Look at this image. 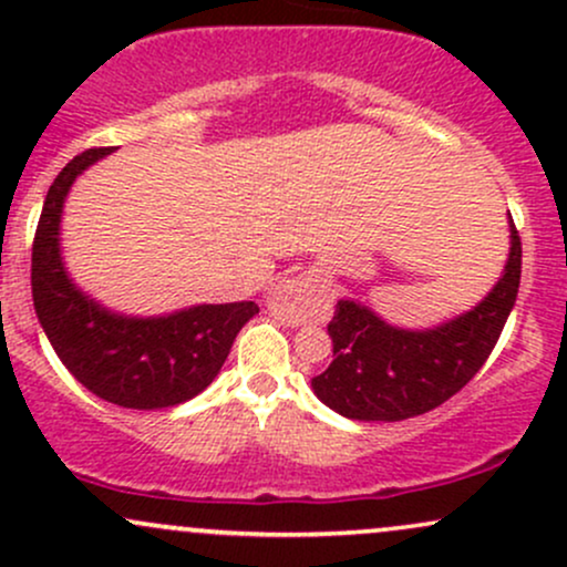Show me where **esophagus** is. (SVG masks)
<instances>
[{
  "mask_svg": "<svg viewBox=\"0 0 567 567\" xmlns=\"http://www.w3.org/2000/svg\"><path fill=\"white\" fill-rule=\"evenodd\" d=\"M269 311L282 324L298 328L311 320H320L328 311V285L317 275H288L271 285Z\"/></svg>",
  "mask_w": 567,
  "mask_h": 567,
  "instance_id": "esophagus-1",
  "label": "esophagus"
}]
</instances>
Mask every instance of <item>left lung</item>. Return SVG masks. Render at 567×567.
<instances>
[{"mask_svg": "<svg viewBox=\"0 0 567 567\" xmlns=\"http://www.w3.org/2000/svg\"><path fill=\"white\" fill-rule=\"evenodd\" d=\"M504 277L472 311L434 330H400L368 306L338 301L328 333L333 362L311 379L328 408L354 421H402L429 413L470 383L496 347L523 275V243L509 218Z\"/></svg>", "mask_w": 567, "mask_h": 567, "instance_id": "8db88e82", "label": "left lung"}]
</instances>
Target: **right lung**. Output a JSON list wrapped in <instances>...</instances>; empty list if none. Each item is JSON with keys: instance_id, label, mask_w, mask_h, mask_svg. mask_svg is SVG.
<instances>
[{"instance_id": "1", "label": "right lung", "mask_w": 567, "mask_h": 567, "mask_svg": "<svg viewBox=\"0 0 567 567\" xmlns=\"http://www.w3.org/2000/svg\"><path fill=\"white\" fill-rule=\"evenodd\" d=\"M109 152L112 146L87 148L71 159L44 197L31 247L34 309L55 354L90 392L133 410L173 408L210 386L258 306L202 303L141 320L114 315L74 288L58 245L63 199L76 175Z\"/></svg>"}]
</instances>
